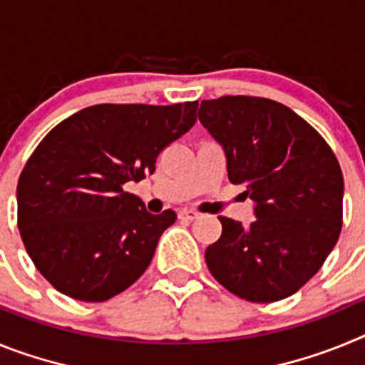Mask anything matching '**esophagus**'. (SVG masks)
Returning a JSON list of instances; mask_svg holds the SVG:
<instances>
[{"mask_svg": "<svg viewBox=\"0 0 365 365\" xmlns=\"http://www.w3.org/2000/svg\"><path fill=\"white\" fill-rule=\"evenodd\" d=\"M199 212L195 210H180L179 212V219H186V221H193V219L199 217Z\"/></svg>", "mask_w": 365, "mask_h": 365, "instance_id": "34e87169", "label": "esophagus"}]
</instances>
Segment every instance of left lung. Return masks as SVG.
Here are the masks:
<instances>
[{
	"label": "left lung",
	"mask_w": 365,
	"mask_h": 365,
	"mask_svg": "<svg viewBox=\"0 0 365 365\" xmlns=\"http://www.w3.org/2000/svg\"><path fill=\"white\" fill-rule=\"evenodd\" d=\"M199 120L227 155L228 179L256 206L248 227L219 217L206 248L215 279L247 302L289 298L314 276L341 230L344 175L331 146L287 106L259 96L202 100Z\"/></svg>",
	"instance_id": "obj_1"
}]
</instances>
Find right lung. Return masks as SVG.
Segmentation results:
<instances>
[{"mask_svg":"<svg viewBox=\"0 0 365 365\" xmlns=\"http://www.w3.org/2000/svg\"><path fill=\"white\" fill-rule=\"evenodd\" d=\"M197 102L98 104L45 135L18 180V228L32 263L58 292L106 302L133 285L177 219L153 215L130 180L195 124Z\"/></svg>","mask_w":365,"mask_h":365,"instance_id":"right-lung-1","label":"right lung"}]
</instances>
